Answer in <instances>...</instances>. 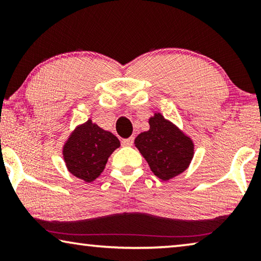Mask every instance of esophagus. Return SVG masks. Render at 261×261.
<instances>
[{
	"label": "esophagus",
	"instance_id": "obj_1",
	"mask_svg": "<svg viewBox=\"0 0 261 261\" xmlns=\"http://www.w3.org/2000/svg\"><path fill=\"white\" fill-rule=\"evenodd\" d=\"M134 140H135L134 137H130V138L123 139L122 140V145H123V146H132V145H134Z\"/></svg>",
	"mask_w": 261,
	"mask_h": 261
}]
</instances>
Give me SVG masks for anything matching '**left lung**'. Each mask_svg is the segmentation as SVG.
I'll return each mask as SVG.
<instances>
[{"label":"left lung","mask_w":261,"mask_h":261,"mask_svg":"<svg viewBox=\"0 0 261 261\" xmlns=\"http://www.w3.org/2000/svg\"><path fill=\"white\" fill-rule=\"evenodd\" d=\"M148 123L149 130L138 135L135 145L154 175L168 180L183 173L193 158L192 140L161 114H154Z\"/></svg>","instance_id":"left-lung-1"}]
</instances>
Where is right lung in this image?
Segmentation results:
<instances>
[{"instance_id":"1","label":"right lung","mask_w":261,"mask_h":261,"mask_svg":"<svg viewBox=\"0 0 261 261\" xmlns=\"http://www.w3.org/2000/svg\"><path fill=\"white\" fill-rule=\"evenodd\" d=\"M120 140L88 120L74 130L63 147L68 170L85 182H93L102 173L106 163Z\"/></svg>"}]
</instances>
